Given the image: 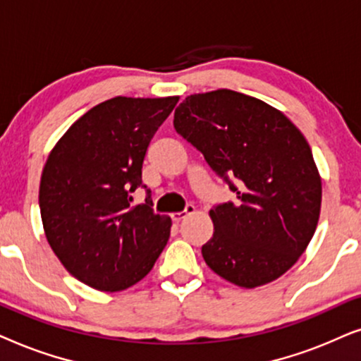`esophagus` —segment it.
Returning <instances> with one entry per match:
<instances>
[{
    "instance_id": "34e87169",
    "label": "esophagus",
    "mask_w": 361,
    "mask_h": 361,
    "mask_svg": "<svg viewBox=\"0 0 361 361\" xmlns=\"http://www.w3.org/2000/svg\"><path fill=\"white\" fill-rule=\"evenodd\" d=\"M196 211V208L193 204H186V208H185V211H180V213H171V219H173V223H180V221H183L186 216H190V214H193Z\"/></svg>"
}]
</instances>
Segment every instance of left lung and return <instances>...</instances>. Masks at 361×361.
<instances>
[{
    "label": "left lung",
    "mask_w": 361,
    "mask_h": 361,
    "mask_svg": "<svg viewBox=\"0 0 361 361\" xmlns=\"http://www.w3.org/2000/svg\"><path fill=\"white\" fill-rule=\"evenodd\" d=\"M173 125L236 195L209 211L204 262L246 289L276 281L319 223L322 180L305 137L281 110L229 89L188 95Z\"/></svg>",
    "instance_id": "left-lung-1"
}]
</instances>
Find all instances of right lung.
<instances>
[{
    "instance_id": "obj_1",
    "label": "right lung",
    "mask_w": 361,
    "mask_h": 361,
    "mask_svg": "<svg viewBox=\"0 0 361 361\" xmlns=\"http://www.w3.org/2000/svg\"><path fill=\"white\" fill-rule=\"evenodd\" d=\"M180 97H114L71 125L47 157L39 208L47 243L77 281L104 292L142 281L170 238L171 219L132 204L158 127Z\"/></svg>"
}]
</instances>
